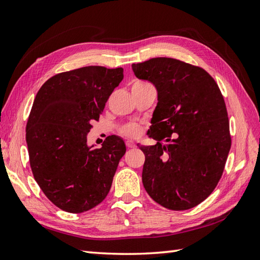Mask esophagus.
I'll use <instances>...</instances> for the list:
<instances>
[{
  "label": "esophagus",
  "instance_id": "obj_1",
  "mask_svg": "<svg viewBox=\"0 0 260 260\" xmlns=\"http://www.w3.org/2000/svg\"><path fill=\"white\" fill-rule=\"evenodd\" d=\"M135 145H134V143L132 142V141H126V147L127 148H133Z\"/></svg>",
  "mask_w": 260,
  "mask_h": 260
}]
</instances>
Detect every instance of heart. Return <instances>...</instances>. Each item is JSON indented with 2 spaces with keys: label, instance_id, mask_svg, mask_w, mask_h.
Here are the masks:
<instances>
[{
  "label": "heart",
  "instance_id": "1",
  "mask_svg": "<svg viewBox=\"0 0 260 260\" xmlns=\"http://www.w3.org/2000/svg\"><path fill=\"white\" fill-rule=\"evenodd\" d=\"M142 85H146V84L145 82H136V84H134V86H142ZM120 133L127 137H137L141 134V126L136 124L125 125L124 127H121Z\"/></svg>",
  "mask_w": 260,
  "mask_h": 260
}]
</instances>
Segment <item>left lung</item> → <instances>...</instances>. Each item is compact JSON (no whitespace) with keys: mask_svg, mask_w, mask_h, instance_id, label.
<instances>
[{"mask_svg":"<svg viewBox=\"0 0 260 260\" xmlns=\"http://www.w3.org/2000/svg\"><path fill=\"white\" fill-rule=\"evenodd\" d=\"M139 79L157 89L142 181L162 207L182 211L211 194L231 147L227 107L217 82L206 70L173 58L133 63Z\"/></svg>","mask_w":260,"mask_h":260,"instance_id":"left-lung-1","label":"left lung"}]
</instances>
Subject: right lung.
Returning <instances> with one entry per match:
<instances>
[{
    "label": "right lung",
    "instance_id": "add662e5",
    "mask_svg": "<svg viewBox=\"0 0 260 260\" xmlns=\"http://www.w3.org/2000/svg\"><path fill=\"white\" fill-rule=\"evenodd\" d=\"M123 68L88 66L64 71L39 89L26 123L30 167L54 206L81 213L107 197L126 146L108 136L101 148L87 145L93 120L119 82Z\"/></svg>",
    "mask_w": 260,
    "mask_h": 260
}]
</instances>
